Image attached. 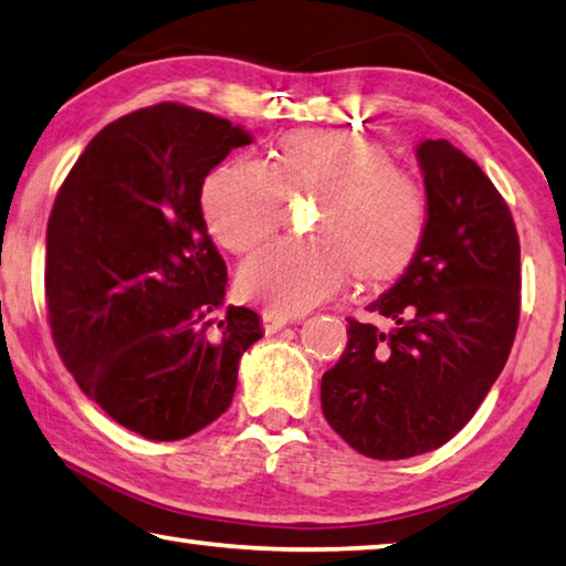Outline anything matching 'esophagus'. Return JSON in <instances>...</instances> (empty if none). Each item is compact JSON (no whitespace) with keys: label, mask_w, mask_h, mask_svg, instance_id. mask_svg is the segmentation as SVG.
Listing matches in <instances>:
<instances>
[{"label":"esophagus","mask_w":566,"mask_h":566,"mask_svg":"<svg viewBox=\"0 0 566 566\" xmlns=\"http://www.w3.org/2000/svg\"><path fill=\"white\" fill-rule=\"evenodd\" d=\"M261 321H263V331L265 333H275V331L285 328V325H289V323H293V318H289V315H283V313H277V311H263Z\"/></svg>","instance_id":"1"}]
</instances>
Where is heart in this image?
I'll use <instances>...</instances> for the list:
<instances>
[{
    "mask_svg": "<svg viewBox=\"0 0 566 566\" xmlns=\"http://www.w3.org/2000/svg\"><path fill=\"white\" fill-rule=\"evenodd\" d=\"M315 193L313 238L277 241L248 258L238 275L251 301L277 313H305L333 298L348 275L380 283L402 273L428 228L418 178L388 148L358 134L295 128L271 164L238 156L201 186L208 231L233 253L261 245L281 223L285 196Z\"/></svg>",
    "mask_w": 566,
    "mask_h": 566,
    "instance_id": "b5f03b06",
    "label": "heart"
}]
</instances>
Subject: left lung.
Wrapping results in <instances>:
<instances>
[{
    "instance_id": "8db88e82",
    "label": "left lung",
    "mask_w": 566,
    "mask_h": 566,
    "mask_svg": "<svg viewBox=\"0 0 566 566\" xmlns=\"http://www.w3.org/2000/svg\"><path fill=\"white\" fill-rule=\"evenodd\" d=\"M428 228L408 271L348 318V345L323 375V415L373 460H405L452 440L488 398L520 323V235L488 174L444 138L422 142Z\"/></svg>"
}]
</instances>
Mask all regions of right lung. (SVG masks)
I'll return each instance as SVG.
<instances>
[{
    "label": "right lung",
    "mask_w": 566,
    "mask_h": 566,
    "mask_svg": "<svg viewBox=\"0 0 566 566\" xmlns=\"http://www.w3.org/2000/svg\"><path fill=\"white\" fill-rule=\"evenodd\" d=\"M253 136L164 102L98 132L59 188L46 226L52 338L78 388L146 440L174 442L221 418L261 318L223 305L226 263L201 186Z\"/></svg>",
    "instance_id": "right-lung-1"
}]
</instances>
